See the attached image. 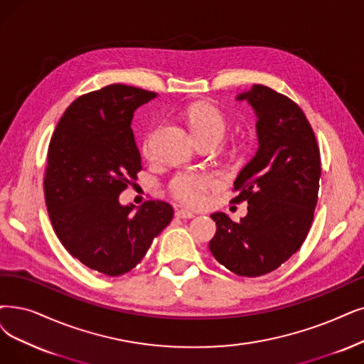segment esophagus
Returning a JSON list of instances; mask_svg holds the SVG:
<instances>
[{
	"label": "esophagus",
	"instance_id": "34e87169",
	"mask_svg": "<svg viewBox=\"0 0 364 364\" xmlns=\"http://www.w3.org/2000/svg\"><path fill=\"white\" fill-rule=\"evenodd\" d=\"M176 218H181V220H191V218H194V213L186 209H179L176 210Z\"/></svg>",
	"mask_w": 364,
	"mask_h": 364
}]
</instances>
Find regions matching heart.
<instances>
[{
	"mask_svg": "<svg viewBox=\"0 0 364 364\" xmlns=\"http://www.w3.org/2000/svg\"><path fill=\"white\" fill-rule=\"evenodd\" d=\"M185 118L196 137L203 141L208 139L221 140L227 122L224 114L210 103H194L185 110ZM152 148V134L143 141V154L149 156ZM218 185L215 174L209 171H181L170 182L171 194L188 206H198L205 196Z\"/></svg>",
	"mask_w": 364,
	"mask_h": 364,
	"instance_id": "obj_1",
	"label": "heart"
}]
</instances>
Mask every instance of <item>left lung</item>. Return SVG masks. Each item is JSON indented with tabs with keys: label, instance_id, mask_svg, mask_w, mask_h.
I'll list each match as a JSON object with an SVG mask.
<instances>
[{
	"label": "left lung",
	"instance_id": "1",
	"mask_svg": "<svg viewBox=\"0 0 364 364\" xmlns=\"http://www.w3.org/2000/svg\"><path fill=\"white\" fill-rule=\"evenodd\" d=\"M257 114L258 151L235 182L232 201H248L239 223L212 213L209 250L230 272L255 278L278 269L306 239L318 200L321 158L309 121L288 97L264 85L237 95Z\"/></svg>",
	"mask_w": 364,
	"mask_h": 364
}]
</instances>
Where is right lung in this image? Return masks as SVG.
<instances>
[{"instance_id": "obj_1", "label": "right lung", "mask_w": 364, "mask_h": 364, "mask_svg": "<svg viewBox=\"0 0 364 364\" xmlns=\"http://www.w3.org/2000/svg\"><path fill=\"white\" fill-rule=\"evenodd\" d=\"M155 97L121 83L80 95L49 143L45 198L52 227L73 257L107 276L134 269L173 218L166 201H144L137 210L119 203L141 170L134 110Z\"/></svg>"}]
</instances>
